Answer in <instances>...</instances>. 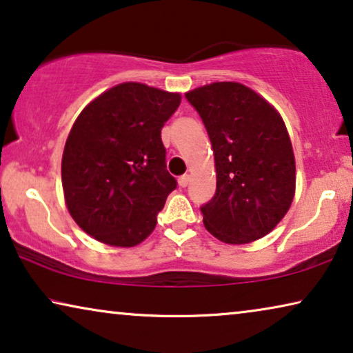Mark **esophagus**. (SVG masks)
<instances>
[{
    "mask_svg": "<svg viewBox=\"0 0 353 353\" xmlns=\"http://www.w3.org/2000/svg\"><path fill=\"white\" fill-rule=\"evenodd\" d=\"M188 183H190V175H183L178 178V185H180L181 188H186Z\"/></svg>",
    "mask_w": 353,
    "mask_h": 353,
    "instance_id": "esophagus-1",
    "label": "esophagus"
}]
</instances>
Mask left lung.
<instances>
[{
	"instance_id": "8db88e82",
	"label": "left lung",
	"mask_w": 353,
	"mask_h": 353,
	"mask_svg": "<svg viewBox=\"0 0 353 353\" xmlns=\"http://www.w3.org/2000/svg\"><path fill=\"white\" fill-rule=\"evenodd\" d=\"M209 133L216 190L201 207L204 226L226 244L267 236L296 194V159L284 120L249 86L215 81L186 93Z\"/></svg>"
}]
</instances>
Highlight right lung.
<instances>
[{"mask_svg":"<svg viewBox=\"0 0 353 353\" xmlns=\"http://www.w3.org/2000/svg\"><path fill=\"white\" fill-rule=\"evenodd\" d=\"M180 103V93L125 81L77 117L62 152V190L72 219L91 238L133 248L156 228L176 188L161 130Z\"/></svg>","mask_w":353,"mask_h":353,"instance_id":"add662e5","label":"right lung"}]
</instances>
